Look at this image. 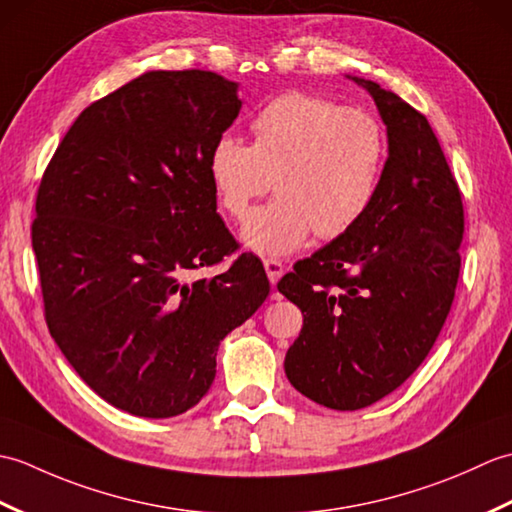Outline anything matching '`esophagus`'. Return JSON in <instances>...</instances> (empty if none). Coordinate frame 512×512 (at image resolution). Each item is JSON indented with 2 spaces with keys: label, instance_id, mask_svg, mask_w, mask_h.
<instances>
[{
  "label": "esophagus",
  "instance_id": "obj_1",
  "mask_svg": "<svg viewBox=\"0 0 512 512\" xmlns=\"http://www.w3.org/2000/svg\"><path fill=\"white\" fill-rule=\"evenodd\" d=\"M264 268H266L270 284L277 286V281L281 279V275H284V264L277 262V259H264Z\"/></svg>",
  "mask_w": 512,
  "mask_h": 512
}]
</instances>
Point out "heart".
I'll return each instance as SVG.
<instances>
[{
	"label": "heart",
	"mask_w": 512,
	"mask_h": 512,
	"mask_svg": "<svg viewBox=\"0 0 512 512\" xmlns=\"http://www.w3.org/2000/svg\"><path fill=\"white\" fill-rule=\"evenodd\" d=\"M250 129L253 145L231 132L217 136L206 171L235 220H244L275 182L277 198L242 228V242L253 253L286 257L314 231L341 237L372 211L389 156L387 132L374 114L288 92L266 103Z\"/></svg>",
	"instance_id": "obj_1"
}]
</instances>
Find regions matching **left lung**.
Returning a JSON list of instances; mask_svg holds the SVG:
<instances>
[{
    "mask_svg": "<svg viewBox=\"0 0 512 512\" xmlns=\"http://www.w3.org/2000/svg\"><path fill=\"white\" fill-rule=\"evenodd\" d=\"M389 156L365 220L295 266L277 288L303 314L286 352L290 385L336 411L374 405L427 358L460 277L464 209L427 118L378 83Z\"/></svg>",
    "mask_w": 512,
    "mask_h": 512,
    "instance_id": "obj_1",
    "label": "left lung"
}]
</instances>
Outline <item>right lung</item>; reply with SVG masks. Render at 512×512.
<instances>
[{"label": "right lung", "mask_w": 512, "mask_h": 512, "mask_svg": "<svg viewBox=\"0 0 512 512\" xmlns=\"http://www.w3.org/2000/svg\"><path fill=\"white\" fill-rule=\"evenodd\" d=\"M239 83L149 70L92 103L54 151L32 250L54 343L96 394L140 418H173L211 389L224 336L266 301L257 257L235 239L206 171L233 125Z\"/></svg>", "instance_id": "right-lung-1"}]
</instances>
